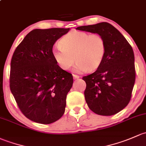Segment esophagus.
Wrapping results in <instances>:
<instances>
[{"mask_svg":"<svg viewBox=\"0 0 146 146\" xmlns=\"http://www.w3.org/2000/svg\"><path fill=\"white\" fill-rule=\"evenodd\" d=\"M79 77H80V76H78V75L73 74V78H74V79H79Z\"/></svg>","mask_w":146,"mask_h":146,"instance_id":"obj_1","label":"esophagus"}]
</instances>
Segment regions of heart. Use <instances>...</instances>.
Segmentation results:
<instances>
[{"mask_svg":"<svg viewBox=\"0 0 146 146\" xmlns=\"http://www.w3.org/2000/svg\"><path fill=\"white\" fill-rule=\"evenodd\" d=\"M59 45L53 48L52 55L64 70H70L76 60L75 72L94 71L100 67L106 57V40L100 34L74 30L64 35Z\"/></svg>","mask_w":146,"mask_h":146,"instance_id":"heart-1","label":"heart"}]
</instances>
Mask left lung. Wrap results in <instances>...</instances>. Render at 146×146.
<instances>
[{
  "label": "left lung",
  "mask_w": 146,
  "mask_h": 146,
  "mask_svg": "<svg viewBox=\"0 0 146 146\" xmlns=\"http://www.w3.org/2000/svg\"><path fill=\"white\" fill-rule=\"evenodd\" d=\"M76 29L100 34L106 40V54L101 65L82 78L86 84L84 96L88 108L97 115H115L131 98L136 79L133 49L124 36L108 22Z\"/></svg>",
  "instance_id": "8db88e82"
}]
</instances>
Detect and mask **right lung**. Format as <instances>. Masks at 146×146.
I'll return each mask as SVG.
<instances>
[{
	"label": "right lung",
	"instance_id": "obj_1",
	"mask_svg": "<svg viewBox=\"0 0 146 146\" xmlns=\"http://www.w3.org/2000/svg\"><path fill=\"white\" fill-rule=\"evenodd\" d=\"M70 28L34 29L25 37L11 60L10 88L21 112L35 122L48 124L64 113L73 76L57 64L54 43Z\"/></svg>",
	"mask_w": 146,
	"mask_h": 146
}]
</instances>
